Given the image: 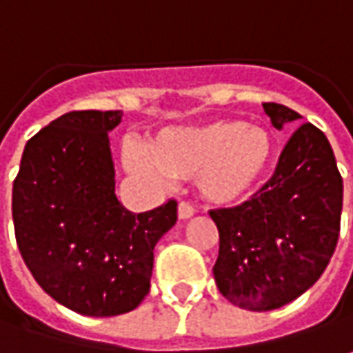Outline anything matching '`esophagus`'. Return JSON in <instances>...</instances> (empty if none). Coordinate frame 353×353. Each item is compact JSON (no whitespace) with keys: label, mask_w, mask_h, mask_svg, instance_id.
<instances>
[{"label":"esophagus","mask_w":353,"mask_h":353,"mask_svg":"<svg viewBox=\"0 0 353 353\" xmlns=\"http://www.w3.org/2000/svg\"><path fill=\"white\" fill-rule=\"evenodd\" d=\"M195 214V209L189 205V203H179V207H177V216H179V221H188Z\"/></svg>","instance_id":"1"}]
</instances>
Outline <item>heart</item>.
Wrapping results in <instances>:
<instances>
[{"instance_id":"heart-1","label":"heart","mask_w":353,"mask_h":353,"mask_svg":"<svg viewBox=\"0 0 353 353\" xmlns=\"http://www.w3.org/2000/svg\"><path fill=\"white\" fill-rule=\"evenodd\" d=\"M274 158V139L265 128L242 119H216L191 127L160 130L146 142V154L127 148L123 162L140 177L189 179L201 199L234 205L256 189Z\"/></svg>"}]
</instances>
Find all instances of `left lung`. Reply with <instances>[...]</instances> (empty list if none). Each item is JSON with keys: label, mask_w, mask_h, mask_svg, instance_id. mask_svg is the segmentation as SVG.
I'll return each instance as SVG.
<instances>
[{"label": "left lung", "mask_w": 353, "mask_h": 353, "mask_svg": "<svg viewBox=\"0 0 353 353\" xmlns=\"http://www.w3.org/2000/svg\"><path fill=\"white\" fill-rule=\"evenodd\" d=\"M277 130L301 115L263 103ZM342 176L324 132L305 123L293 132L275 174L246 203L211 211L219 228L214 281L223 297L248 310H274L312 287L340 234Z\"/></svg>", "instance_id": "obj_1"}]
</instances>
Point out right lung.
I'll return each mask as SVG.
<instances>
[{"label":"right lung","instance_id":"1","mask_svg":"<svg viewBox=\"0 0 353 353\" xmlns=\"http://www.w3.org/2000/svg\"><path fill=\"white\" fill-rule=\"evenodd\" d=\"M121 111H72L32 137L13 183L15 238L56 303L85 316L137 309L150 291L154 248L176 225V201L134 214L115 193L109 132Z\"/></svg>","mask_w":353,"mask_h":353}]
</instances>
